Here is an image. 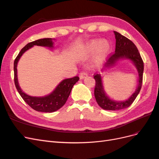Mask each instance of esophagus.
<instances>
[{"mask_svg":"<svg viewBox=\"0 0 159 159\" xmlns=\"http://www.w3.org/2000/svg\"><path fill=\"white\" fill-rule=\"evenodd\" d=\"M87 76H88V74H86V73H85V72H81V73L80 74V78L81 80L84 79V78H86V77H87Z\"/></svg>","mask_w":159,"mask_h":159,"instance_id":"1","label":"esophagus"}]
</instances>
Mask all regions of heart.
<instances>
[{
	"mask_svg": "<svg viewBox=\"0 0 159 159\" xmlns=\"http://www.w3.org/2000/svg\"><path fill=\"white\" fill-rule=\"evenodd\" d=\"M111 50V46L107 40L93 39L81 46L76 52L78 59L88 58L95 54L92 60V65L95 68L102 66L107 58Z\"/></svg>",
	"mask_w": 159,
	"mask_h": 159,
	"instance_id": "b5f03b06",
	"label": "heart"
}]
</instances>
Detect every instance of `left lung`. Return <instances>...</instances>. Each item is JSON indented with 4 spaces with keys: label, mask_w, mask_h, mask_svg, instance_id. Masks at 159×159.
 Returning a JSON list of instances; mask_svg holds the SVG:
<instances>
[{
    "label": "left lung",
    "mask_w": 159,
    "mask_h": 159,
    "mask_svg": "<svg viewBox=\"0 0 159 159\" xmlns=\"http://www.w3.org/2000/svg\"><path fill=\"white\" fill-rule=\"evenodd\" d=\"M113 32L115 34V39H116L115 53L111 56L101 71L104 72L108 69H111L119 60H127L131 61L135 67L138 75V84L136 89L128 99L125 101L114 100L111 98L105 92L102 74H99L94 75L93 78L95 80L94 95L96 102L102 109L109 111L125 109L133 103L141 89L144 70L143 60L137 48L134 44V43L125 36L121 35L120 33L116 31H113Z\"/></svg>",
    "instance_id": "8db88e82"
}]
</instances>
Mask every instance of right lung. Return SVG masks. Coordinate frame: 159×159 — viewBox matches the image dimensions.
<instances>
[{"instance_id":"right-lung-1","label":"right lung","mask_w":159,"mask_h":159,"mask_svg":"<svg viewBox=\"0 0 159 159\" xmlns=\"http://www.w3.org/2000/svg\"><path fill=\"white\" fill-rule=\"evenodd\" d=\"M54 40H56L54 38H41V39L28 43L19 52L14 62V84H15L17 91L24 101L30 107L40 112L52 113L60 109L66 103L73 86L80 79L78 76H76L73 78L63 80L50 94L45 96H38V97L31 96L26 94L22 90L19 85L17 75V65L21 56L24 53L30 49L34 46L47 47L50 50H52L54 47Z\"/></svg>"}]
</instances>
